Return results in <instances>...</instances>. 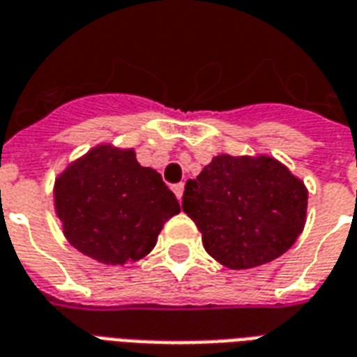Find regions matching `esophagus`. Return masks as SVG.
<instances>
[{"label": "esophagus", "instance_id": "34e87169", "mask_svg": "<svg viewBox=\"0 0 357 357\" xmlns=\"http://www.w3.org/2000/svg\"><path fill=\"white\" fill-rule=\"evenodd\" d=\"M172 190H174V195L181 200V197H183V190H185V185L183 183H176L172 185Z\"/></svg>", "mask_w": 357, "mask_h": 357}]
</instances>
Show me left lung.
<instances>
[{"label": "left lung", "mask_w": 357, "mask_h": 357, "mask_svg": "<svg viewBox=\"0 0 357 357\" xmlns=\"http://www.w3.org/2000/svg\"><path fill=\"white\" fill-rule=\"evenodd\" d=\"M305 183L271 155L221 153L185 185L181 208L209 257L230 269L275 260L307 221Z\"/></svg>", "instance_id": "left-lung-1"}]
</instances>
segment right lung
Masks as SVG:
<instances>
[{"label":"right lung","mask_w":357,"mask_h":357,"mask_svg":"<svg viewBox=\"0 0 357 357\" xmlns=\"http://www.w3.org/2000/svg\"><path fill=\"white\" fill-rule=\"evenodd\" d=\"M54 208L75 249L106 266H125L153 251L179 202L160 174L132 148L99 144L69 162L54 183Z\"/></svg>","instance_id":"1"}]
</instances>
